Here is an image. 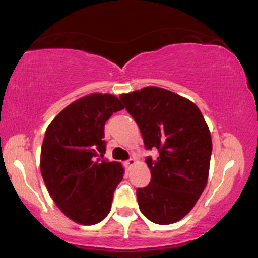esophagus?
Listing matches in <instances>:
<instances>
[{"label":"esophagus","instance_id":"34e87169","mask_svg":"<svg viewBox=\"0 0 258 258\" xmlns=\"http://www.w3.org/2000/svg\"><path fill=\"white\" fill-rule=\"evenodd\" d=\"M134 165H135V160H134V159H129L124 162V166L126 167V168H130V167L134 166Z\"/></svg>","mask_w":258,"mask_h":258}]
</instances>
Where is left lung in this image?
Wrapping results in <instances>:
<instances>
[{
    "label": "left lung",
    "instance_id": "obj_1",
    "mask_svg": "<svg viewBox=\"0 0 258 258\" xmlns=\"http://www.w3.org/2000/svg\"><path fill=\"white\" fill-rule=\"evenodd\" d=\"M119 98L141 130L152 174L148 186L136 189L143 216L155 224L183 218L202 196L207 182L212 141L205 119L195 103L168 90L148 86Z\"/></svg>",
    "mask_w": 258,
    "mask_h": 258
}]
</instances>
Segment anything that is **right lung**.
<instances>
[{"label":"right lung","mask_w":258,"mask_h":258,"mask_svg":"<svg viewBox=\"0 0 258 258\" xmlns=\"http://www.w3.org/2000/svg\"><path fill=\"white\" fill-rule=\"evenodd\" d=\"M122 109L113 95L92 93L66 106L46 130L42 179L55 205L73 222L93 225L109 215L124 169L103 159L104 125Z\"/></svg>","instance_id":"obj_1"}]
</instances>
